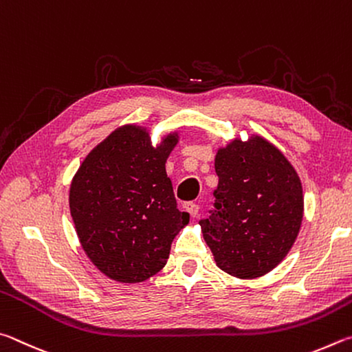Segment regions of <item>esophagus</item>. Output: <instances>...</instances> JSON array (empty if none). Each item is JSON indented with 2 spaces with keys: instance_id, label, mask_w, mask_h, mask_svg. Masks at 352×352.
Segmentation results:
<instances>
[{
  "instance_id": "obj_1",
  "label": "esophagus",
  "mask_w": 352,
  "mask_h": 352,
  "mask_svg": "<svg viewBox=\"0 0 352 352\" xmlns=\"http://www.w3.org/2000/svg\"><path fill=\"white\" fill-rule=\"evenodd\" d=\"M184 210H186L190 214V217L195 218L196 214H198V212H199V207L196 206V204H193V202H187V204L184 206Z\"/></svg>"
}]
</instances>
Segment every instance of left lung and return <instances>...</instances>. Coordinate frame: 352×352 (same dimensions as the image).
Segmentation results:
<instances>
[{
  "instance_id": "obj_1",
  "label": "left lung",
  "mask_w": 352,
  "mask_h": 352,
  "mask_svg": "<svg viewBox=\"0 0 352 352\" xmlns=\"http://www.w3.org/2000/svg\"><path fill=\"white\" fill-rule=\"evenodd\" d=\"M214 171V212L199 226L217 266L241 280L269 274L292 249L303 221L297 170L278 146L252 133L218 148Z\"/></svg>"
}]
</instances>
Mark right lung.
<instances>
[{
    "mask_svg": "<svg viewBox=\"0 0 352 352\" xmlns=\"http://www.w3.org/2000/svg\"><path fill=\"white\" fill-rule=\"evenodd\" d=\"M179 139V131H170L153 145L150 129L125 123L86 154L72 177L69 212L80 245L109 280L151 278L188 224L165 170Z\"/></svg>",
    "mask_w": 352,
    "mask_h": 352,
    "instance_id": "add662e5",
    "label": "right lung"
}]
</instances>
